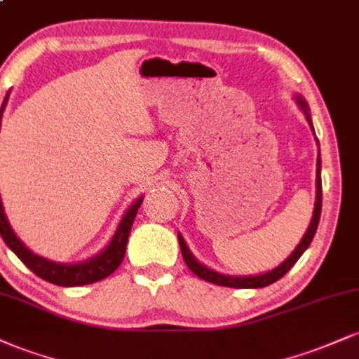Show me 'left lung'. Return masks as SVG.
<instances>
[{"label": "left lung", "instance_id": "left-lung-1", "mask_svg": "<svg viewBox=\"0 0 359 359\" xmlns=\"http://www.w3.org/2000/svg\"><path fill=\"white\" fill-rule=\"evenodd\" d=\"M296 102H297V105H299V109L304 111L306 120H308L309 125H311V128H313V122H311L308 103L304 102V98L301 97V95H297ZM313 132H314V128H313ZM321 202H323L321 157H318V162H316V204H314L313 219H311V224H309L308 231H306V234L303 236V239H301V243L296 245V249L292 250L291 256H289L286 261L283 262V264H279L278 267H274V269L269 271V273L257 274V276H227V274H219V273H215V271L209 269V267H205L204 264H201V262H198L197 259L192 256L191 250H189L187 244H185V241H184V237L179 234V244H180V250H182V257H184L185 264H187L189 269H191L196 276H198V278L207 280V283L217 284V286L236 287V289H256V287L269 286V284H273L278 279L283 278V276L286 274L287 271L296 264L297 259L303 256L304 250L309 248L311 241H313L314 234H316L319 217H321Z\"/></svg>", "mask_w": 359, "mask_h": 359}]
</instances>
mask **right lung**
<instances>
[{"instance_id":"obj_1","label":"right lung","mask_w":359,"mask_h":359,"mask_svg":"<svg viewBox=\"0 0 359 359\" xmlns=\"http://www.w3.org/2000/svg\"><path fill=\"white\" fill-rule=\"evenodd\" d=\"M8 98H10V92L6 93L4 100L1 103L0 109V128H1V116L6 107ZM144 197H138L135 202L130 205V209L125 212V215L120 221L118 227H116L114 237H111L110 244L102 250L100 254L88 259L85 262H79V264H60V262L48 261V259L36 256L32 252L27 245L16 237L15 232L8 222L6 214H4L3 202L0 197V234L3 237L4 244L10 248L13 252L21 259L25 266L29 271H33L38 278L48 280L56 286H65V287H73V286H83V284H92L97 280H102L114 273L116 267L120 266V262L123 261L125 249H127V241L128 234H130V229L135 219L138 207H140Z\"/></svg>"}]
</instances>
